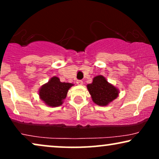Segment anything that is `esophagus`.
Returning a JSON list of instances; mask_svg holds the SVG:
<instances>
[{
    "label": "esophagus",
    "instance_id": "1",
    "mask_svg": "<svg viewBox=\"0 0 159 159\" xmlns=\"http://www.w3.org/2000/svg\"><path fill=\"white\" fill-rule=\"evenodd\" d=\"M76 83H77L78 85H82V84H83V81H82L81 80H77V81H76Z\"/></svg>",
    "mask_w": 159,
    "mask_h": 159
}]
</instances>
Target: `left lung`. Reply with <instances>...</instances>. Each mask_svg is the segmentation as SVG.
I'll return each mask as SVG.
<instances>
[{
	"instance_id": "1",
	"label": "left lung",
	"mask_w": 159,
	"mask_h": 159,
	"mask_svg": "<svg viewBox=\"0 0 159 159\" xmlns=\"http://www.w3.org/2000/svg\"><path fill=\"white\" fill-rule=\"evenodd\" d=\"M87 89L92 100L98 106L108 105L118 96V90L102 75L94 77L92 83L87 85Z\"/></svg>"
}]
</instances>
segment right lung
Masks as SVG:
<instances>
[{"label":"right lung","instance_id":"right-lung-1","mask_svg":"<svg viewBox=\"0 0 159 159\" xmlns=\"http://www.w3.org/2000/svg\"><path fill=\"white\" fill-rule=\"evenodd\" d=\"M72 86V84L62 83L59 78L53 77L48 84L41 87L39 90L40 98L47 105L52 107L61 106L62 100L67 96L68 89Z\"/></svg>","mask_w":159,"mask_h":159}]
</instances>
